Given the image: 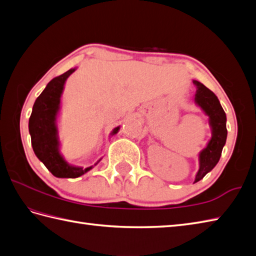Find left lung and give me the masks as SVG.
Returning a JSON list of instances; mask_svg holds the SVG:
<instances>
[{"label":"left lung","instance_id":"left-lung-1","mask_svg":"<svg viewBox=\"0 0 256 256\" xmlns=\"http://www.w3.org/2000/svg\"><path fill=\"white\" fill-rule=\"evenodd\" d=\"M194 84L197 88L194 94L196 104L201 108L206 116H208L211 128V138L199 153V170L194 178V182H197L218 164L222 148L226 144L228 131L226 116L218 98L199 81L194 80Z\"/></svg>","mask_w":256,"mask_h":256}]
</instances>
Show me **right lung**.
I'll list each match as a JSON object with an SVG mask.
<instances>
[{
    "label": "right lung",
    "instance_id": "1",
    "mask_svg": "<svg viewBox=\"0 0 256 256\" xmlns=\"http://www.w3.org/2000/svg\"><path fill=\"white\" fill-rule=\"evenodd\" d=\"M77 68L54 78L37 98L28 122V130L34 153L47 170L58 178H77L92 170V167H80L69 164L60 154V142L58 136L57 116L60 110V98L66 80ZM120 126L113 128L116 135ZM101 160H98L94 166Z\"/></svg>",
    "mask_w": 256,
    "mask_h": 256
}]
</instances>
